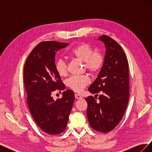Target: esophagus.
Masks as SVG:
<instances>
[{
	"mask_svg": "<svg viewBox=\"0 0 152 152\" xmlns=\"http://www.w3.org/2000/svg\"><path fill=\"white\" fill-rule=\"evenodd\" d=\"M75 98L77 99H81L82 98V96L80 95H79V94H75Z\"/></svg>",
	"mask_w": 152,
	"mask_h": 152,
	"instance_id": "1",
	"label": "esophagus"
}]
</instances>
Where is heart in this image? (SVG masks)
I'll return each instance as SVG.
<instances>
[{
    "mask_svg": "<svg viewBox=\"0 0 152 152\" xmlns=\"http://www.w3.org/2000/svg\"><path fill=\"white\" fill-rule=\"evenodd\" d=\"M91 45L81 44L73 48L67 52V54L72 58H76L84 62V66L87 70L92 73L97 72L103 64V56L99 53H93ZM55 68L60 76H65L67 73V65L65 61L59 59L55 63ZM89 82V78L85 75L73 76L67 81L68 86L77 92H80Z\"/></svg>",
    "mask_w": 152,
    "mask_h": 152,
    "instance_id": "b5f03b06",
    "label": "heart"
}]
</instances>
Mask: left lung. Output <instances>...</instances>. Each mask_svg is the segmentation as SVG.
Instances as JSON below:
<instances>
[{
    "label": "left lung",
    "mask_w": 152,
    "mask_h": 152,
    "mask_svg": "<svg viewBox=\"0 0 152 152\" xmlns=\"http://www.w3.org/2000/svg\"><path fill=\"white\" fill-rule=\"evenodd\" d=\"M106 48L103 66L97 78L89 87L93 94L103 91L99 102L89 96L87 117L91 127L102 132L113 130L120 122L129 98V76L127 57L121 46L108 35L99 37Z\"/></svg>",
    "instance_id": "left-lung-1"
}]
</instances>
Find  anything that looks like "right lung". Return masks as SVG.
<instances>
[{
  "label": "right lung",
  "instance_id": "add662e5",
  "mask_svg": "<svg viewBox=\"0 0 152 152\" xmlns=\"http://www.w3.org/2000/svg\"><path fill=\"white\" fill-rule=\"evenodd\" d=\"M68 44L56 41L40 42L31 50L24 65L30 112L39 127L49 134H58L66 129L75 100L70 89L63 91L61 99L54 100L51 96L54 91L66 88L55 68V56Z\"/></svg>",
  "mask_w": 152,
  "mask_h": 152
}]
</instances>
